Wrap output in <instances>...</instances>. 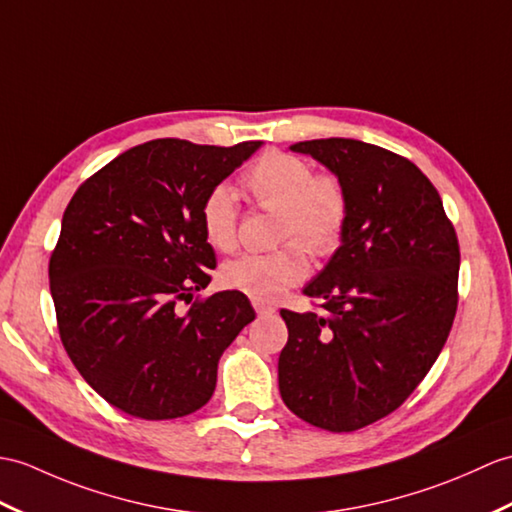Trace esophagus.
<instances>
[{"label": "esophagus", "instance_id": "esophagus-1", "mask_svg": "<svg viewBox=\"0 0 512 512\" xmlns=\"http://www.w3.org/2000/svg\"><path fill=\"white\" fill-rule=\"evenodd\" d=\"M253 307H255V312H257V316H266V314H272V312H275V307H272L270 303H261V301H253Z\"/></svg>", "mask_w": 512, "mask_h": 512}]
</instances>
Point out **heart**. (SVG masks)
<instances>
[{"instance_id":"heart-1","label":"heart","mask_w":512,"mask_h":512,"mask_svg":"<svg viewBox=\"0 0 512 512\" xmlns=\"http://www.w3.org/2000/svg\"><path fill=\"white\" fill-rule=\"evenodd\" d=\"M255 205L275 211V240L281 248L244 255L222 268V283L248 299L270 303L310 272L305 250L323 259L334 255L351 216L349 189L340 174L312 170V163L285 150H268L244 176ZM205 240L220 253L237 248V202L229 185L209 189L200 205Z\"/></svg>"}]
</instances>
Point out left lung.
<instances>
[{
  "label": "left lung",
  "instance_id": "left-lung-1",
  "mask_svg": "<svg viewBox=\"0 0 512 512\" xmlns=\"http://www.w3.org/2000/svg\"><path fill=\"white\" fill-rule=\"evenodd\" d=\"M290 150L340 174L351 216L303 290L318 310H281V399L320 430L355 432L395 412L445 347L458 307V235L430 178L401 154L340 137Z\"/></svg>",
  "mask_w": 512,
  "mask_h": 512
}]
</instances>
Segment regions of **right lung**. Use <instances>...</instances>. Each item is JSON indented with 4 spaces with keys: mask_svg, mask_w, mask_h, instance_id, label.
<instances>
[{
    "mask_svg": "<svg viewBox=\"0 0 512 512\" xmlns=\"http://www.w3.org/2000/svg\"><path fill=\"white\" fill-rule=\"evenodd\" d=\"M259 146L152 139L69 200L50 257L58 334L85 382L126 414L163 421L200 410L220 355L255 318L242 292L194 294L216 268L202 198Z\"/></svg>",
    "mask_w": 512,
    "mask_h": 512,
    "instance_id": "obj_1",
    "label": "right lung"
}]
</instances>
